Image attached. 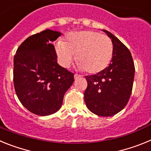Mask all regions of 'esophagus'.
Listing matches in <instances>:
<instances>
[{"mask_svg": "<svg viewBox=\"0 0 151 151\" xmlns=\"http://www.w3.org/2000/svg\"><path fill=\"white\" fill-rule=\"evenodd\" d=\"M81 77H82V76H81V75H78V74H75L74 75V78H75V79H76V80L78 79V78H81Z\"/></svg>", "mask_w": 151, "mask_h": 151, "instance_id": "esophagus-1", "label": "esophagus"}]
</instances>
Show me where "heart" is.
<instances>
[{"label":"heart","mask_w":151,"mask_h":151,"mask_svg":"<svg viewBox=\"0 0 151 151\" xmlns=\"http://www.w3.org/2000/svg\"><path fill=\"white\" fill-rule=\"evenodd\" d=\"M55 49L63 66L68 67L77 54L78 68L90 73L105 69L113 53V42L107 35L90 30L69 33L66 41H57Z\"/></svg>","instance_id":"1"}]
</instances>
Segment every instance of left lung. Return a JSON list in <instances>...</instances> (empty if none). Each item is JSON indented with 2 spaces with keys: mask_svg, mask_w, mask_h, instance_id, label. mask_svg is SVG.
<instances>
[{
  "mask_svg": "<svg viewBox=\"0 0 151 151\" xmlns=\"http://www.w3.org/2000/svg\"><path fill=\"white\" fill-rule=\"evenodd\" d=\"M112 39L113 58L107 67L95 75L86 76L84 93L88 110L100 116H110L126 106L132 91L134 65L130 51L116 36L104 30Z\"/></svg>",
  "mask_w": 151,
  "mask_h": 151,
  "instance_id": "obj_1",
  "label": "left lung"
}]
</instances>
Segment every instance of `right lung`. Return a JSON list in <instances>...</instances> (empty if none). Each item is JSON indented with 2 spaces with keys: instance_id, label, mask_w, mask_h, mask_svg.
Masks as SVG:
<instances>
[{
  "instance_id": "obj_1",
  "label": "right lung",
  "mask_w": 151,
  "mask_h": 151,
  "mask_svg": "<svg viewBox=\"0 0 151 151\" xmlns=\"http://www.w3.org/2000/svg\"><path fill=\"white\" fill-rule=\"evenodd\" d=\"M61 33L50 29L32 35L19 47L13 59L16 94L29 111L48 116L60 109L74 74L57 63L53 41Z\"/></svg>"
}]
</instances>
